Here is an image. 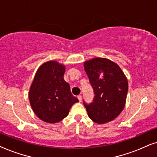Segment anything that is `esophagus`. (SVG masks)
<instances>
[{
	"instance_id": "esophagus-1",
	"label": "esophagus",
	"mask_w": 157,
	"mask_h": 157,
	"mask_svg": "<svg viewBox=\"0 0 157 157\" xmlns=\"http://www.w3.org/2000/svg\"><path fill=\"white\" fill-rule=\"evenodd\" d=\"M77 98H78V100H79V101L80 102H81V100H82V95H78L77 96Z\"/></svg>"
}]
</instances>
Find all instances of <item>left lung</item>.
<instances>
[{"label":"left lung","mask_w":157,"mask_h":157,"mask_svg":"<svg viewBox=\"0 0 157 157\" xmlns=\"http://www.w3.org/2000/svg\"><path fill=\"white\" fill-rule=\"evenodd\" d=\"M84 69L95 95L90 104L84 102L89 118L99 124L114 120L126 105L128 88L126 75L118 64L106 58L85 62Z\"/></svg>","instance_id":"1"}]
</instances>
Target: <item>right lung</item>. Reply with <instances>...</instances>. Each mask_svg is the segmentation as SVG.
I'll return each mask as SVG.
<instances>
[{"instance_id":"1","label":"right lung","mask_w":157,"mask_h":157,"mask_svg":"<svg viewBox=\"0 0 157 157\" xmlns=\"http://www.w3.org/2000/svg\"><path fill=\"white\" fill-rule=\"evenodd\" d=\"M64 64L51 60L41 64L35 74L29 101L34 113L44 122L55 124L63 120L73 104L79 101L64 81Z\"/></svg>"}]
</instances>
